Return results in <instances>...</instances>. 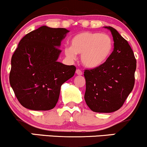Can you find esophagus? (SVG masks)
I'll list each match as a JSON object with an SVG mask.
<instances>
[{
    "label": "esophagus",
    "instance_id": "34e87169",
    "mask_svg": "<svg viewBox=\"0 0 147 147\" xmlns=\"http://www.w3.org/2000/svg\"><path fill=\"white\" fill-rule=\"evenodd\" d=\"M76 73H77V75H83V72H82L80 69H77V70H76Z\"/></svg>",
    "mask_w": 147,
    "mask_h": 147
}]
</instances>
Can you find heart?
<instances>
[{
    "instance_id": "b5f03b06",
    "label": "heart",
    "mask_w": 147,
    "mask_h": 147,
    "mask_svg": "<svg viewBox=\"0 0 147 147\" xmlns=\"http://www.w3.org/2000/svg\"><path fill=\"white\" fill-rule=\"evenodd\" d=\"M71 47L65 48V54L70 59H75L77 54L82 55V62L88 68H97L111 56L113 41L106 33L83 32L72 38Z\"/></svg>"
}]
</instances>
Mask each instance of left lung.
I'll return each instance as SVG.
<instances>
[{
	"mask_svg": "<svg viewBox=\"0 0 147 147\" xmlns=\"http://www.w3.org/2000/svg\"><path fill=\"white\" fill-rule=\"evenodd\" d=\"M114 49L110 57L97 68L86 69V104L94 112L112 113L119 110L135 84L136 59L127 41L111 27Z\"/></svg>",
	"mask_w": 147,
	"mask_h": 147,
	"instance_id": "8db88e82",
	"label": "left lung"
}]
</instances>
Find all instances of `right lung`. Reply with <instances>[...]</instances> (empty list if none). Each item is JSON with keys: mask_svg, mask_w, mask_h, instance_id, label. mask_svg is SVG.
Instances as JSON below:
<instances>
[{"mask_svg": "<svg viewBox=\"0 0 147 147\" xmlns=\"http://www.w3.org/2000/svg\"><path fill=\"white\" fill-rule=\"evenodd\" d=\"M68 30L42 26L20 41L11 60L9 83L26 109L48 111L56 106L61 86L75 75V65L57 61Z\"/></svg>", "mask_w": 147, "mask_h": 147, "instance_id": "add662e5", "label": "right lung"}]
</instances>
